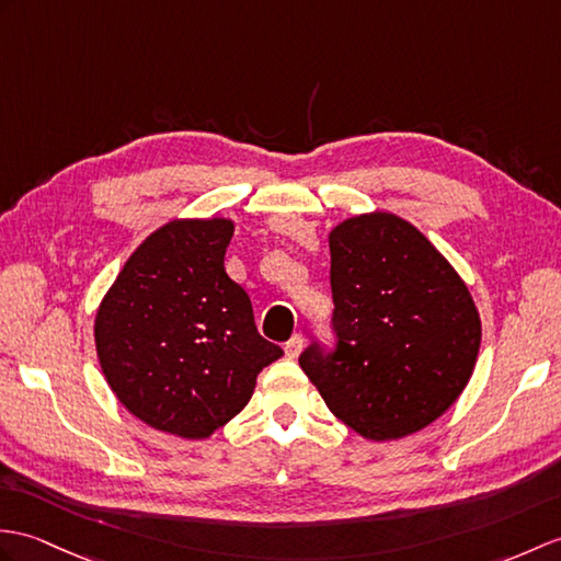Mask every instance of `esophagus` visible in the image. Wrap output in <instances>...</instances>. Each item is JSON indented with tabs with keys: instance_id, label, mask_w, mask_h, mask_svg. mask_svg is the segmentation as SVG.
<instances>
[{
	"instance_id": "esophagus-1",
	"label": "esophagus",
	"mask_w": 561,
	"mask_h": 561,
	"mask_svg": "<svg viewBox=\"0 0 561 561\" xmlns=\"http://www.w3.org/2000/svg\"><path fill=\"white\" fill-rule=\"evenodd\" d=\"M301 348H304V334H294L291 340L284 344V351L289 358H296L298 354H301Z\"/></svg>"
}]
</instances>
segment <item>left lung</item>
Wrapping results in <instances>:
<instances>
[{
    "label": "left lung",
    "mask_w": 561,
    "mask_h": 561,
    "mask_svg": "<svg viewBox=\"0 0 561 561\" xmlns=\"http://www.w3.org/2000/svg\"><path fill=\"white\" fill-rule=\"evenodd\" d=\"M334 346L298 363L336 419L397 439L439 419L473 375L480 318L466 284L407 219L360 215L330 233Z\"/></svg>",
    "instance_id": "8db88e82"
}]
</instances>
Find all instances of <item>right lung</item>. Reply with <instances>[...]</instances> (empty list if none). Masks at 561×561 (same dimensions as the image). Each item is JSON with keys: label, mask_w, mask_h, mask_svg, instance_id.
Masks as SVG:
<instances>
[{"label": "right lung", "mask_w": 561, "mask_h": 561, "mask_svg": "<svg viewBox=\"0 0 561 561\" xmlns=\"http://www.w3.org/2000/svg\"><path fill=\"white\" fill-rule=\"evenodd\" d=\"M229 219H176L142 241L102 298L95 346L136 419L203 439L251 401L284 351L260 336L243 286L225 270Z\"/></svg>", "instance_id": "right-lung-1"}]
</instances>
